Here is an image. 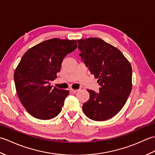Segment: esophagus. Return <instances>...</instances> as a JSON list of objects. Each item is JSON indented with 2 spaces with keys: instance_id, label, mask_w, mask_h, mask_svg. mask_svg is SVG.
Wrapping results in <instances>:
<instances>
[{
  "instance_id": "esophagus-1",
  "label": "esophagus",
  "mask_w": 155,
  "mask_h": 155,
  "mask_svg": "<svg viewBox=\"0 0 155 155\" xmlns=\"http://www.w3.org/2000/svg\"><path fill=\"white\" fill-rule=\"evenodd\" d=\"M78 91V90H77V89H72V88H70V89H69V91H70L71 93H77Z\"/></svg>"
}]
</instances>
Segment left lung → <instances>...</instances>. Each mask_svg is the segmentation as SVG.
<instances>
[{
    "instance_id": "1",
    "label": "left lung",
    "mask_w": 155,
    "mask_h": 155,
    "mask_svg": "<svg viewBox=\"0 0 155 155\" xmlns=\"http://www.w3.org/2000/svg\"><path fill=\"white\" fill-rule=\"evenodd\" d=\"M82 61L101 87L98 93L87 90L89 99L83 105L90 119L103 121L111 118L126 103L132 89V67L116 47L98 38L78 40Z\"/></svg>"
}]
</instances>
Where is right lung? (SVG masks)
I'll list each match as a JSON object with an SVG mask.
<instances>
[{"label": "right lung", "instance_id": "1", "mask_svg": "<svg viewBox=\"0 0 155 155\" xmlns=\"http://www.w3.org/2000/svg\"><path fill=\"white\" fill-rule=\"evenodd\" d=\"M77 48V41L52 38L25 52L16 67L14 80L21 103L31 116L41 120L61 113L69 91L51 86L67 54Z\"/></svg>", "mask_w": 155, "mask_h": 155}]
</instances>
